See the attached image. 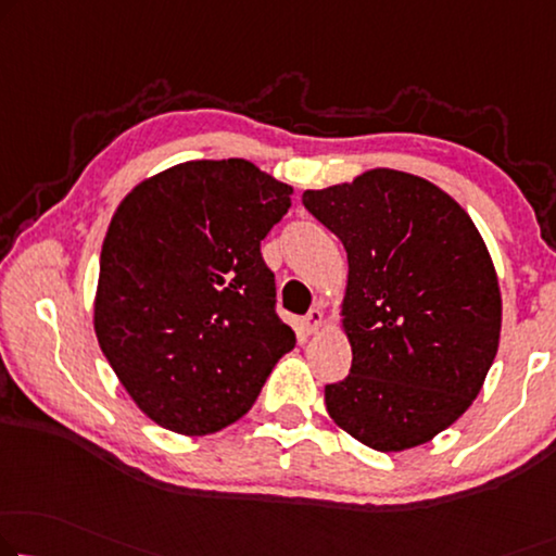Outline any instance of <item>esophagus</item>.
I'll return each mask as SVG.
<instances>
[{"label":"esophagus","instance_id":"1","mask_svg":"<svg viewBox=\"0 0 556 556\" xmlns=\"http://www.w3.org/2000/svg\"><path fill=\"white\" fill-rule=\"evenodd\" d=\"M319 327H321V312L317 309V306H314V309L304 314L302 329H304V334H317Z\"/></svg>","mask_w":556,"mask_h":556}]
</instances>
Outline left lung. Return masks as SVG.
Segmentation results:
<instances>
[{"instance_id":"left-lung-1","label":"left lung","mask_w":556,"mask_h":556,"mask_svg":"<svg viewBox=\"0 0 556 556\" xmlns=\"http://www.w3.org/2000/svg\"><path fill=\"white\" fill-rule=\"evenodd\" d=\"M302 202L350 262L352 369L325 387L327 412L371 450L429 442L467 412L500 346L484 239L450 194L407 172L371 169Z\"/></svg>"}]
</instances>
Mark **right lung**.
Returning a JSON list of instances; mask_svg holds the SVG:
<instances>
[{
    "instance_id": "right-lung-1",
    "label": "right lung",
    "mask_w": 556,
    "mask_h": 556,
    "mask_svg": "<svg viewBox=\"0 0 556 556\" xmlns=\"http://www.w3.org/2000/svg\"><path fill=\"white\" fill-rule=\"evenodd\" d=\"M292 187L247 160L177 164L119 204L99 260L94 329L137 407L179 434L252 409L296 337L262 239Z\"/></svg>"
}]
</instances>
